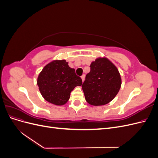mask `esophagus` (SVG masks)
<instances>
[{
	"mask_svg": "<svg viewBox=\"0 0 158 158\" xmlns=\"http://www.w3.org/2000/svg\"><path fill=\"white\" fill-rule=\"evenodd\" d=\"M81 78H82V82H84V79H85V75H84V74H82V76H81Z\"/></svg>",
	"mask_w": 158,
	"mask_h": 158,
	"instance_id": "esophagus-1",
	"label": "esophagus"
}]
</instances>
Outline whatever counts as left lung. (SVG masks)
I'll list each match as a JSON object with an SVG mask.
<instances>
[{"instance_id": "1", "label": "left lung", "mask_w": 158, "mask_h": 158, "mask_svg": "<svg viewBox=\"0 0 158 158\" xmlns=\"http://www.w3.org/2000/svg\"><path fill=\"white\" fill-rule=\"evenodd\" d=\"M121 85V76L116 66L106 58H98L91 64L82 87L86 102L99 106L112 101Z\"/></svg>"}]
</instances>
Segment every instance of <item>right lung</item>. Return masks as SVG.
I'll list each match as a JSON object with an SVG mask.
<instances>
[{
  "label": "right lung",
  "instance_id": "right-lung-1",
  "mask_svg": "<svg viewBox=\"0 0 158 158\" xmlns=\"http://www.w3.org/2000/svg\"><path fill=\"white\" fill-rule=\"evenodd\" d=\"M82 84V79L65 60H53L47 64L37 78V85L42 96L56 106L65 104L72 91Z\"/></svg>",
  "mask_w": 158,
  "mask_h": 158
}]
</instances>
